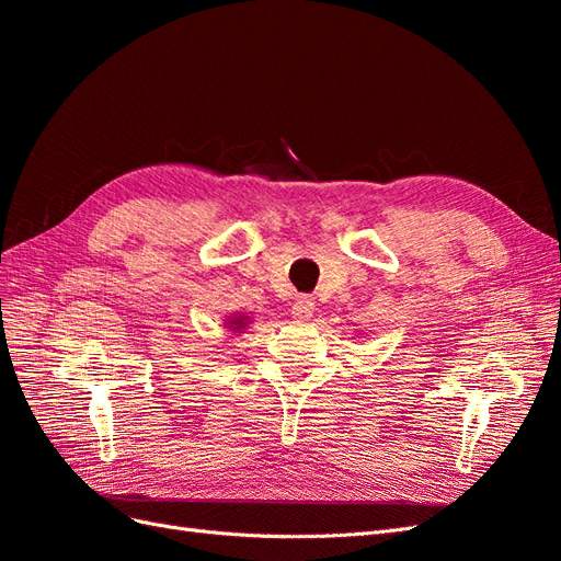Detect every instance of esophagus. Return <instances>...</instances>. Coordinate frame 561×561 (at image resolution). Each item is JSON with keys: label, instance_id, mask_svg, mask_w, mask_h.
I'll list each match as a JSON object with an SVG mask.
<instances>
[{"label": "esophagus", "instance_id": "obj_1", "mask_svg": "<svg viewBox=\"0 0 561 561\" xmlns=\"http://www.w3.org/2000/svg\"><path fill=\"white\" fill-rule=\"evenodd\" d=\"M311 316H313V301L309 297H299L293 304V318L297 322H307V320H311Z\"/></svg>", "mask_w": 561, "mask_h": 561}]
</instances>
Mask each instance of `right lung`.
<instances>
[{"instance_id":"1","label":"right lung","mask_w":561,"mask_h":561,"mask_svg":"<svg viewBox=\"0 0 561 561\" xmlns=\"http://www.w3.org/2000/svg\"><path fill=\"white\" fill-rule=\"evenodd\" d=\"M248 325H250V316H245V313H231V316L225 320V328H227V332H231V334L243 332Z\"/></svg>"}]
</instances>
